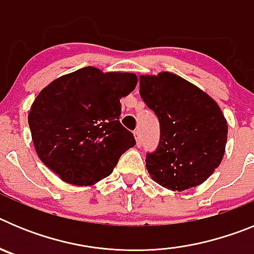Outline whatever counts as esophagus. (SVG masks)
Returning <instances> with one entry per match:
<instances>
[{
  "mask_svg": "<svg viewBox=\"0 0 254 254\" xmlns=\"http://www.w3.org/2000/svg\"><path fill=\"white\" fill-rule=\"evenodd\" d=\"M134 140H136V145L137 146H141V134L140 131H134Z\"/></svg>",
  "mask_w": 254,
  "mask_h": 254,
  "instance_id": "obj_1",
  "label": "esophagus"
}]
</instances>
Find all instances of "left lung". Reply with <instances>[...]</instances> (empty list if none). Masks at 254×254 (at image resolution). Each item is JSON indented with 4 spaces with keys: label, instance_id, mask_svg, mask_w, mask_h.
<instances>
[{
    "label": "left lung",
    "instance_id": "8db88e82",
    "mask_svg": "<svg viewBox=\"0 0 254 254\" xmlns=\"http://www.w3.org/2000/svg\"><path fill=\"white\" fill-rule=\"evenodd\" d=\"M140 95L160 123V142L146 155L152 181L172 190L202 185L223 160L228 125L210 95L170 72L140 76Z\"/></svg>",
    "mask_w": 254,
    "mask_h": 254
}]
</instances>
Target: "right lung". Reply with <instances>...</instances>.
Masks as SVG:
<instances>
[{"instance_id":"right-lung-1","label":"right lung","mask_w":254,"mask_h":254,"mask_svg":"<svg viewBox=\"0 0 254 254\" xmlns=\"http://www.w3.org/2000/svg\"><path fill=\"white\" fill-rule=\"evenodd\" d=\"M136 85L134 73L91 66L53 80L28 114L40 160L69 185L91 186L111 176L121 155L136 145L120 122L121 98Z\"/></svg>"}]
</instances>
